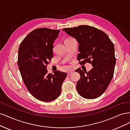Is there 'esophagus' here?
I'll return each mask as SVG.
<instances>
[{"label": "esophagus", "instance_id": "esophagus-1", "mask_svg": "<svg viewBox=\"0 0 130 130\" xmlns=\"http://www.w3.org/2000/svg\"><path fill=\"white\" fill-rule=\"evenodd\" d=\"M73 70H70V71H69V72H68V76H70V75H71V74H72V73H73Z\"/></svg>", "mask_w": 130, "mask_h": 130}]
</instances>
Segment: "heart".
Wrapping results in <instances>:
<instances>
[{"mask_svg":"<svg viewBox=\"0 0 130 130\" xmlns=\"http://www.w3.org/2000/svg\"><path fill=\"white\" fill-rule=\"evenodd\" d=\"M68 38H66V39H68Z\"/></svg>","mask_w":130,"mask_h":130,"instance_id":"1","label":"heart"}]
</instances>
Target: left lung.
<instances>
[{
    "label": "left lung",
    "instance_id": "1",
    "mask_svg": "<svg viewBox=\"0 0 130 130\" xmlns=\"http://www.w3.org/2000/svg\"><path fill=\"white\" fill-rule=\"evenodd\" d=\"M62 31L78 41L79 64L88 62L93 66L87 72L80 68L76 70L80 75L76 85L78 93L88 99L99 97L113 76L116 61L113 44L105 33L93 26L80 25Z\"/></svg>",
    "mask_w": 130,
    "mask_h": 130
}]
</instances>
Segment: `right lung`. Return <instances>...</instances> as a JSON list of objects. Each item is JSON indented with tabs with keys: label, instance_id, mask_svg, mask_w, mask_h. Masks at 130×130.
<instances>
[{
	"label": "right lung",
	"instance_id": "obj_1",
	"mask_svg": "<svg viewBox=\"0 0 130 130\" xmlns=\"http://www.w3.org/2000/svg\"><path fill=\"white\" fill-rule=\"evenodd\" d=\"M59 30L39 28L31 32L20 44L18 65L30 93L40 101L48 102L60 94L67 74L59 71L48 73L47 64L53 58V44Z\"/></svg>",
	"mask_w": 130,
	"mask_h": 130
}]
</instances>
